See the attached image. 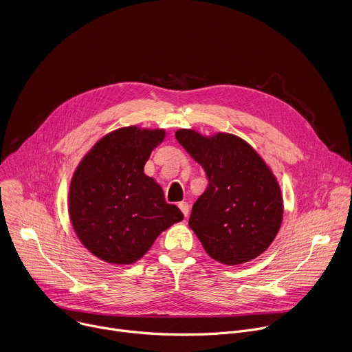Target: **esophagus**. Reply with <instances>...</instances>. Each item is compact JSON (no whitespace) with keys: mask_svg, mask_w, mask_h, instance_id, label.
Masks as SVG:
<instances>
[{"mask_svg":"<svg viewBox=\"0 0 352 352\" xmlns=\"http://www.w3.org/2000/svg\"><path fill=\"white\" fill-rule=\"evenodd\" d=\"M178 208L182 212V214L186 217L188 213H189V205L186 202H181V204H178Z\"/></svg>","mask_w":352,"mask_h":352,"instance_id":"esophagus-1","label":"esophagus"}]
</instances>
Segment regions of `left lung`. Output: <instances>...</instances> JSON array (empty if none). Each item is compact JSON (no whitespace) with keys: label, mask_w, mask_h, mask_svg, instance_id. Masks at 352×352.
Segmentation results:
<instances>
[{"label":"left lung","mask_w":352,"mask_h":352,"mask_svg":"<svg viewBox=\"0 0 352 352\" xmlns=\"http://www.w3.org/2000/svg\"><path fill=\"white\" fill-rule=\"evenodd\" d=\"M175 138L206 173L208 188L192 208L189 227L208 255L228 266L258 258L283 220L281 190L270 168L230 133L205 138L179 129Z\"/></svg>","instance_id":"left-lung-1"}]
</instances>
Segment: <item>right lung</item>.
Segmentation results:
<instances>
[{
	"instance_id": "1",
	"label": "right lung",
	"mask_w": 352,
	"mask_h": 352,
	"mask_svg": "<svg viewBox=\"0 0 352 352\" xmlns=\"http://www.w3.org/2000/svg\"><path fill=\"white\" fill-rule=\"evenodd\" d=\"M163 129L128 126L100 139L78 166L69 189L74 230L104 262L131 265L155 239L184 219L163 189L143 173Z\"/></svg>"
}]
</instances>
